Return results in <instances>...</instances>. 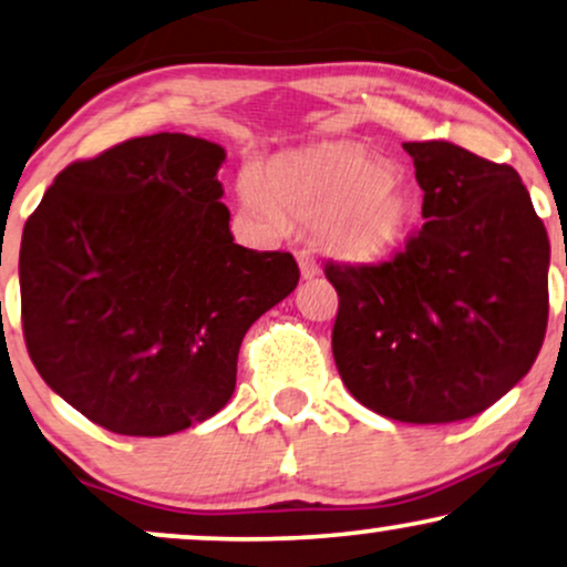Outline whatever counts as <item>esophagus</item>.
<instances>
[{
  "mask_svg": "<svg viewBox=\"0 0 567 567\" xmlns=\"http://www.w3.org/2000/svg\"><path fill=\"white\" fill-rule=\"evenodd\" d=\"M297 262H299V270H301V278H315L320 274V266L318 260L307 252V249H299L297 252Z\"/></svg>",
  "mask_w": 567,
  "mask_h": 567,
  "instance_id": "obj_1",
  "label": "esophagus"
}]
</instances>
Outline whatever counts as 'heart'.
Segmentation results:
<instances>
[{
	"label": "heart",
	"instance_id": "1",
	"mask_svg": "<svg viewBox=\"0 0 567 567\" xmlns=\"http://www.w3.org/2000/svg\"><path fill=\"white\" fill-rule=\"evenodd\" d=\"M239 195L270 226L284 216L320 226L336 255L359 262L399 249L416 213L414 189L399 172L351 148L291 153L276 158L268 174L247 166Z\"/></svg>",
	"mask_w": 567,
	"mask_h": 567
}]
</instances>
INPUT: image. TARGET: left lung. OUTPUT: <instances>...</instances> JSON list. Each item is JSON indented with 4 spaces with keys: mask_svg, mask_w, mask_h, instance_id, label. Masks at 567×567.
I'll return each instance as SVG.
<instances>
[{
    "mask_svg": "<svg viewBox=\"0 0 567 567\" xmlns=\"http://www.w3.org/2000/svg\"><path fill=\"white\" fill-rule=\"evenodd\" d=\"M414 158L427 224L378 266L328 262L333 359L367 409L447 424L503 399L539 354L549 239L508 164L430 140Z\"/></svg>",
    "mask_w": 567,
    "mask_h": 567,
    "instance_id": "8db88e82",
    "label": "left lung"
}]
</instances>
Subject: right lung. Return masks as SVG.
Wrapping results in <instances>:
<instances>
[{"instance_id":"obj_1","label":"right lung","mask_w":567,"mask_h":567,"mask_svg":"<svg viewBox=\"0 0 567 567\" xmlns=\"http://www.w3.org/2000/svg\"><path fill=\"white\" fill-rule=\"evenodd\" d=\"M226 151L158 132L56 174L20 241L28 354L116 435L164 437L229 403L249 326L297 289L289 252L234 245Z\"/></svg>"}]
</instances>
